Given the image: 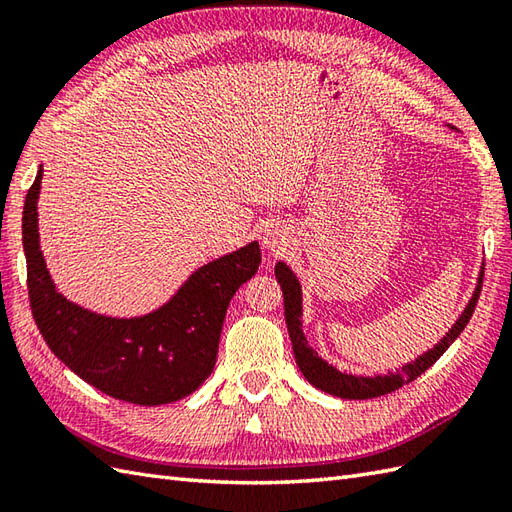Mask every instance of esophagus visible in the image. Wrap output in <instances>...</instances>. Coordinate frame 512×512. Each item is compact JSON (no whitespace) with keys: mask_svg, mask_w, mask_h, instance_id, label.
<instances>
[{"mask_svg":"<svg viewBox=\"0 0 512 512\" xmlns=\"http://www.w3.org/2000/svg\"><path fill=\"white\" fill-rule=\"evenodd\" d=\"M264 246L266 248H273V250H279V248H284V244H286V237H284V233L279 231L277 226H268L266 231H264Z\"/></svg>","mask_w":512,"mask_h":512,"instance_id":"esophagus-1","label":"esophagus"}]
</instances>
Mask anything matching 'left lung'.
Here are the masks:
<instances>
[{
  "label": "left lung",
  "instance_id": "left-lung-1",
  "mask_svg": "<svg viewBox=\"0 0 512 512\" xmlns=\"http://www.w3.org/2000/svg\"><path fill=\"white\" fill-rule=\"evenodd\" d=\"M275 275L281 290H284V308H286V325H288V334L292 341V352H295V361L301 369L303 378L308 380L310 385L317 389L325 391V394L336 396V398H347V400H367V398H376V396H385L391 394V391L400 389L402 385L416 380L420 374L427 372V369L438 361V358L449 350V345L458 339L462 330L466 328V323L473 317V310L477 306V299H480V290H482V279H484V266L477 275V284L473 295L466 303V308L462 314L451 325V330L442 336V339L431 347V350L422 352L418 358H413L411 363L402 365V372H389V374H374V376H354L341 372L334 365H330L325 358H321L317 352L308 345L306 334H303V292L301 284L286 262H277L275 266Z\"/></svg>",
  "mask_w": 512,
  "mask_h": 512
}]
</instances>
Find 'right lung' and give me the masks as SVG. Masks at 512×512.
Wrapping results in <instances>:
<instances>
[{
	"label": "right lung",
	"instance_id": "obj_1",
	"mask_svg": "<svg viewBox=\"0 0 512 512\" xmlns=\"http://www.w3.org/2000/svg\"><path fill=\"white\" fill-rule=\"evenodd\" d=\"M43 169L26 195L21 235L32 317L48 347L103 394L156 407L193 394L211 376L226 308L257 273V242L200 266L169 301L138 317H112L74 303L54 284L39 244Z\"/></svg>",
	"mask_w": 512,
	"mask_h": 512
}]
</instances>
